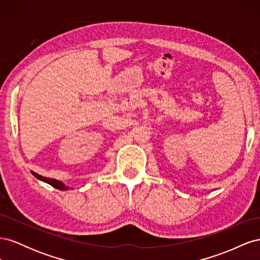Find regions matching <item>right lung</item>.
<instances>
[{"label":"right lung","instance_id":"1","mask_svg":"<svg viewBox=\"0 0 260 260\" xmlns=\"http://www.w3.org/2000/svg\"><path fill=\"white\" fill-rule=\"evenodd\" d=\"M32 175H34L36 178H38L39 180H42V181H44V182L49 183L50 185H52V186H54V187L58 188V190H68V188H69L68 186H65L64 184H62L61 182H59V181H58V180H56V179L45 178V177H42V176H40V175L36 174V172H34V171H32Z\"/></svg>","mask_w":260,"mask_h":260}]
</instances>
